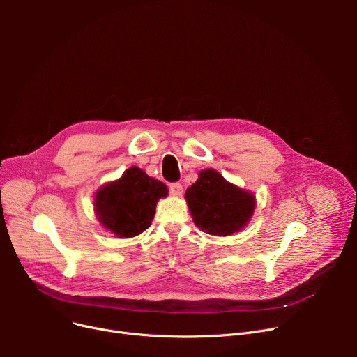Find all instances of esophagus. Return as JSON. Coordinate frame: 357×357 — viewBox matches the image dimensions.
<instances>
[{
  "mask_svg": "<svg viewBox=\"0 0 357 357\" xmlns=\"http://www.w3.org/2000/svg\"><path fill=\"white\" fill-rule=\"evenodd\" d=\"M169 191H171V194L174 195V197H181L182 195V192H183V188H182V185L181 183H171L169 185Z\"/></svg>",
  "mask_w": 357,
  "mask_h": 357,
  "instance_id": "1",
  "label": "esophagus"
}]
</instances>
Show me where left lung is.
Masks as SVG:
<instances>
[{
    "instance_id": "8db88e82",
    "label": "left lung",
    "mask_w": 357,
    "mask_h": 357,
    "mask_svg": "<svg viewBox=\"0 0 357 357\" xmlns=\"http://www.w3.org/2000/svg\"><path fill=\"white\" fill-rule=\"evenodd\" d=\"M195 226L211 236H231L245 229L256 208L253 192L229 182L215 169H204L185 192Z\"/></svg>"
}]
</instances>
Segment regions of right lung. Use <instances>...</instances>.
Masks as SVG:
<instances>
[{
    "instance_id": "obj_1",
    "label": "right lung",
    "mask_w": 357,
    "mask_h": 357,
    "mask_svg": "<svg viewBox=\"0 0 357 357\" xmlns=\"http://www.w3.org/2000/svg\"><path fill=\"white\" fill-rule=\"evenodd\" d=\"M167 192L163 182L131 166L119 179L100 186L93 195V211L104 230L119 238H131L150 227L156 204Z\"/></svg>"
}]
</instances>
